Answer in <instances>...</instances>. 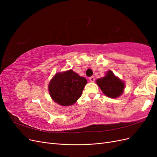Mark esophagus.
I'll return each mask as SVG.
<instances>
[{
    "label": "esophagus",
    "mask_w": 157,
    "mask_h": 157,
    "mask_svg": "<svg viewBox=\"0 0 157 157\" xmlns=\"http://www.w3.org/2000/svg\"><path fill=\"white\" fill-rule=\"evenodd\" d=\"M89 80H90V82H94V80H95L94 77H90L89 78Z\"/></svg>",
    "instance_id": "esophagus-1"
}]
</instances>
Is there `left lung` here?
I'll return each instance as SVG.
<instances>
[{"mask_svg": "<svg viewBox=\"0 0 157 157\" xmlns=\"http://www.w3.org/2000/svg\"><path fill=\"white\" fill-rule=\"evenodd\" d=\"M96 82L102 92L111 98L119 97L124 89V83L115 77L111 71H108L105 77L98 79Z\"/></svg>", "mask_w": 157, "mask_h": 157, "instance_id": "left-lung-1", "label": "left lung"}]
</instances>
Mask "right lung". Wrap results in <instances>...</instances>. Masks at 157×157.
Returning a JSON list of instances; mask_svg holds the SVG:
<instances>
[{"label":"right lung","mask_w":157,"mask_h":157,"mask_svg":"<svg viewBox=\"0 0 157 157\" xmlns=\"http://www.w3.org/2000/svg\"><path fill=\"white\" fill-rule=\"evenodd\" d=\"M86 83V78L80 77L73 70L57 73L49 84L50 96L61 105H73L81 96Z\"/></svg>","instance_id":"1"}]
</instances>
